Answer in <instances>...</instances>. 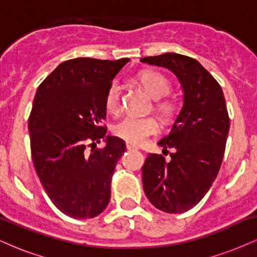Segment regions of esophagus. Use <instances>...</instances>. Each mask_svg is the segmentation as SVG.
<instances>
[{"mask_svg": "<svg viewBox=\"0 0 257 257\" xmlns=\"http://www.w3.org/2000/svg\"><path fill=\"white\" fill-rule=\"evenodd\" d=\"M125 147H126V149H128V150H137V149H138L137 146L133 145V144H131V143H126V144H125Z\"/></svg>", "mask_w": 257, "mask_h": 257, "instance_id": "esophagus-1", "label": "esophagus"}]
</instances>
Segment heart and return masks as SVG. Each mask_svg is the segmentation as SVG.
I'll return each instance as SVG.
<instances>
[{"mask_svg":"<svg viewBox=\"0 0 257 257\" xmlns=\"http://www.w3.org/2000/svg\"><path fill=\"white\" fill-rule=\"evenodd\" d=\"M138 82L149 93L150 96L158 100L156 108L166 120H172L178 116L180 105L174 99H162L172 91V83L163 73L155 70H143L137 75ZM105 108L111 114H117L122 108V90L117 83H112L105 94ZM159 123L155 117L125 116L112 128V132L126 143L141 144L147 138L157 134Z\"/></svg>","mask_w":257,"mask_h":257,"instance_id":"b5f03b06","label":"heart"}]
</instances>
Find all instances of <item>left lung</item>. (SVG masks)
Segmentation results:
<instances>
[{
  "label": "left lung",
  "mask_w": 257,
  "mask_h": 257,
  "mask_svg": "<svg viewBox=\"0 0 257 257\" xmlns=\"http://www.w3.org/2000/svg\"><path fill=\"white\" fill-rule=\"evenodd\" d=\"M176 75L184 106L172 132L158 143L170 161L150 153L143 170L144 191L156 208L169 214L190 210L213 185L222 163L229 117L220 84L196 59L176 53L141 59Z\"/></svg>",
  "instance_id": "1"
}]
</instances>
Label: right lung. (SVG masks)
I'll return each mask as SVG.
<instances>
[{
	"label": "right lung",
	"instance_id": "right-lung-1",
	"mask_svg": "<svg viewBox=\"0 0 257 257\" xmlns=\"http://www.w3.org/2000/svg\"><path fill=\"white\" fill-rule=\"evenodd\" d=\"M128 58H76L40 84L29 117L31 156L44 191L60 211L91 219L105 210L111 180L125 143L105 138V94ZM94 149L87 151V147Z\"/></svg>",
	"mask_w": 257,
	"mask_h": 257
}]
</instances>
